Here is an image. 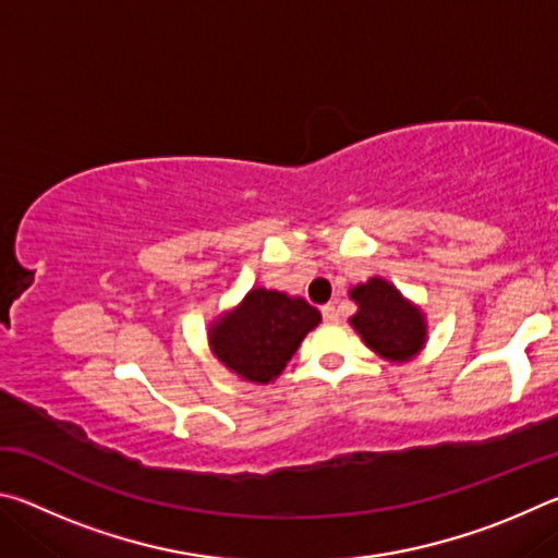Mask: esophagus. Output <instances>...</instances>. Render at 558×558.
Masks as SVG:
<instances>
[{
  "label": "esophagus",
  "instance_id": "1",
  "mask_svg": "<svg viewBox=\"0 0 558 558\" xmlns=\"http://www.w3.org/2000/svg\"><path fill=\"white\" fill-rule=\"evenodd\" d=\"M319 313H323V319H325L327 325H332V323H337V319H339V313H337L335 305H325L323 310H319Z\"/></svg>",
  "mask_w": 558,
  "mask_h": 558
}]
</instances>
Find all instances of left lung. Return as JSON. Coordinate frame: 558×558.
<instances>
[{
    "mask_svg": "<svg viewBox=\"0 0 558 558\" xmlns=\"http://www.w3.org/2000/svg\"><path fill=\"white\" fill-rule=\"evenodd\" d=\"M352 300L359 305L352 325L374 352L403 362L426 342L423 315L386 280L372 278L366 286H356Z\"/></svg>",
    "mask_w": 558,
    "mask_h": 558,
    "instance_id": "8db88e82",
    "label": "left lung"
}]
</instances>
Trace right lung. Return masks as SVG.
I'll use <instances>...</instances> for the list:
<instances>
[{
	"instance_id": "1",
	"label": "right lung",
	"mask_w": 558,
	"mask_h": 558,
	"mask_svg": "<svg viewBox=\"0 0 558 558\" xmlns=\"http://www.w3.org/2000/svg\"><path fill=\"white\" fill-rule=\"evenodd\" d=\"M319 313L302 298L256 288L211 327L214 354L241 374L243 379L268 384L286 369L310 329L317 327Z\"/></svg>"
}]
</instances>
